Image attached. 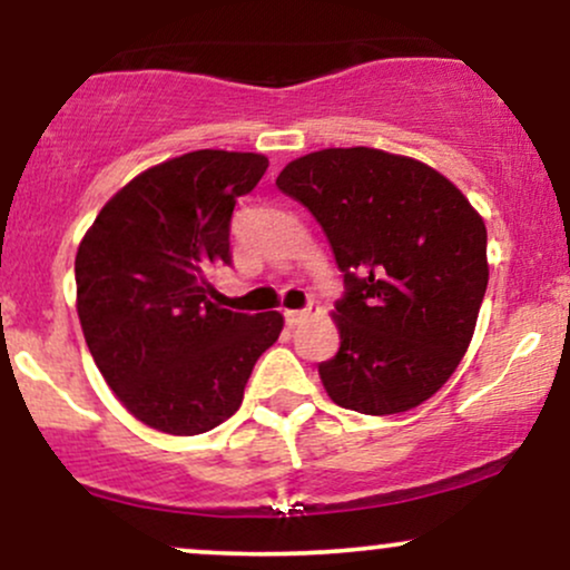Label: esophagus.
<instances>
[{
    "instance_id": "34e87169",
    "label": "esophagus",
    "mask_w": 570,
    "mask_h": 570,
    "mask_svg": "<svg viewBox=\"0 0 570 570\" xmlns=\"http://www.w3.org/2000/svg\"><path fill=\"white\" fill-rule=\"evenodd\" d=\"M307 316H311V307H305V311H284V318H286V324H289V326L303 324Z\"/></svg>"
}]
</instances>
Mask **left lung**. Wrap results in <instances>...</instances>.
Segmentation results:
<instances>
[{"instance_id":"1","label":"left lung","mask_w":570,"mask_h":570,"mask_svg":"<svg viewBox=\"0 0 570 570\" xmlns=\"http://www.w3.org/2000/svg\"><path fill=\"white\" fill-rule=\"evenodd\" d=\"M278 189L316 217L343 273L340 351L318 364L345 410L396 415L448 383L488 289V230L448 176L372 147L292 160Z\"/></svg>"}]
</instances>
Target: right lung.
<instances>
[{
	"instance_id": "1",
	"label": "right lung",
	"mask_w": 570,
	"mask_h": 570,
	"mask_svg": "<svg viewBox=\"0 0 570 570\" xmlns=\"http://www.w3.org/2000/svg\"><path fill=\"white\" fill-rule=\"evenodd\" d=\"M257 153L198 149L147 168L104 203L77 248V316L115 396L163 434L212 431L244 402L284 316L214 303L230 265L235 200L263 179Z\"/></svg>"
}]
</instances>
